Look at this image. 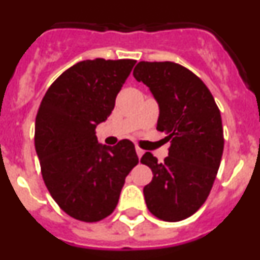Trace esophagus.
Returning a JSON list of instances; mask_svg holds the SVG:
<instances>
[{
    "mask_svg": "<svg viewBox=\"0 0 260 260\" xmlns=\"http://www.w3.org/2000/svg\"><path fill=\"white\" fill-rule=\"evenodd\" d=\"M135 151H137V155H138V157H142V156H143L144 151L142 150V148H139V147H137V148H135Z\"/></svg>",
    "mask_w": 260,
    "mask_h": 260,
    "instance_id": "obj_1",
    "label": "esophagus"
}]
</instances>
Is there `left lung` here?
Masks as SVG:
<instances>
[{"label":"left lung","mask_w":260,"mask_h":260,"mask_svg":"<svg viewBox=\"0 0 260 260\" xmlns=\"http://www.w3.org/2000/svg\"><path fill=\"white\" fill-rule=\"evenodd\" d=\"M158 105V132L172 139L164 162L151 152L141 158L152 171L144 186L147 208L164 221H181L206 202L224 150L220 110L201 78L174 62L142 61L133 71Z\"/></svg>","instance_id":"1"}]
</instances>
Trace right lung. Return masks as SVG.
Wrapping results in <instances>:
<instances>
[{
	"label": "right lung",
	"mask_w": 260,
	"mask_h": 260,
	"mask_svg": "<svg viewBox=\"0 0 260 260\" xmlns=\"http://www.w3.org/2000/svg\"><path fill=\"white\" fill-rule=\"evenodd\" d=\"M135 62H78L54 80L38 110L35 148L44 182L62 211L80 221L113 212L126 176L139 162L133 142L109 147L96 137Z\"/></svg>",
	"instance_id": "add662e5"
}]
</instances>
